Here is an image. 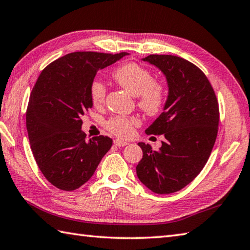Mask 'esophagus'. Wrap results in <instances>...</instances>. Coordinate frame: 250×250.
I'll return each instance as SVG.
<instances>
[{"label": "esophagus", "instance_id": "1", "mask_svg": "<svg viewBox=\"0 0 250 250\" xmlns=\"http://www.w3.org/2000/svg\"><path fill=\"white\" fill-rule=\"evenodd\" d=\"M114 144H115L116 146H118V147H122V146L128 145V142L121 141V140H115V141H114Z\"/></svg>", "mask_w": 250, "mask_h": 250}]
</instances>
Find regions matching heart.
<instances>
[{"instance_id":"b5f03b06","label":"heart","mask_w":250,"mask_h":250,"mask_svg":"<svg viewBox=\"0 0 250 250\" xmlns=\"http://www.w3.org/2000/svg\"><path fill=\"white\" fill-rule=\"evenodd\" d=\"M112 78L130 94L138 97L139 107L147 116H157L164 110L168 97L167 86L164 82L154 80L153 73L147 68L136 62H126L112 72ZM89 93L94 106L104 103L106 87L99 79L91 82ZM139 124L135 117L114 116L105 122V128L119 138H129Z\"/></svg>"}]
</instances>
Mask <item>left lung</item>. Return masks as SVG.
<instances>
[{"instance_id": "left-lung-1", "label": "left lung", "mask_w": 250, "mask_h": 250, "mask_svg": "<svg viewBox=\"0 0 250 250\" xmlns=\"http://www.w3.org/2000/svg\"><path fill=\"white\" fill-rule=\"evenodd\" d=\"M143 61L165 73L169 96L165 110L146 130L161 135V147L139 143L143 158L136 166L140 181L151 192L171 194L197 177L211 154L218 135L219 103L206 75L184 58L151 54Z\"/></svg>"}]
</instances>
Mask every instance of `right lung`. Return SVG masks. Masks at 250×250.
I'll list each match as a JSON object with an SVG mask.
<instances>
[{
    "label": "right lung",
    "mask_w": 250,
    "mask_h": 250,
    "mask_svg": "<svg viewBox=\"0 0 250 250\" xmlns=\"http://www.w3.org/2000/svg\"><path fill=\"white\" fill-rule=\"evenodd\" d=\"M128 53L73 52L52 62L39 76L26 125L33 157L54 187L75 190L94 174L112 145L106 135L85 141L82 116L92 107L89 87L96 72Z\"/></svg>",
    "instance_id": "obj_1"
}]
</instances>
